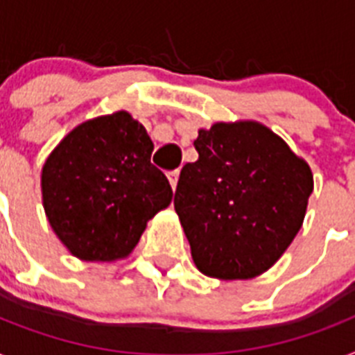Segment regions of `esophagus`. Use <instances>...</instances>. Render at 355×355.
Returning <instances> with one entry per match:
<instances>
[{"label": "esophagus", "mask_w": 355, "mask_h": 355, "mask_svg": "<svg viewBox=\"0 0 355 355\" xmlns=\"http://www.w3.org/2000/svg\"><path fill=\"white\" fill-rule=\"evenodd\" d=\"M178 175H180V173H178V171H171V173H168L169 184H171L173 191H175V189H177V184H178Z\"/></svg>", "instance_id": "obj_1"}]
</instances>
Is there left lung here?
I'll use <instances>...</instances> for the list:
<instances>
[{
	"instance_id": "1",
	"label": "left lung",
	"mask_w": 355,
	"mask_h": 355,
	"mask_svg": "<svg viewBox=\"0 0 355 355\" xmlns=\"http://www.w3.org/2000/svg\"><path fill=\"white\" fill-rule=\"evenodd\" d=\"M195 149L198 160L184 166L175 191L193 262L207 277H257L301 230L312 169L255 120L198 129Z\"/></svg>"
}]
</instances>
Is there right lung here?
<instances>
[{
	"label": "right lung",
	"instance_id": "obj_1",
	"mask_svg": "<svg viewBox=\"0 0 355 355\" xmlns=\"http://www.w3.org/2000/svg\"><path fill=\"white\" fill-rule=\"evenodd\" d=\"M148 131L128 111L80 123L42 168L47 220L85 262L129 257L144 230L171 204L168 178L151 164Z\"/></svg>",
	"mask_w": 355,
	"mask_h": 355
}]
</instances>
